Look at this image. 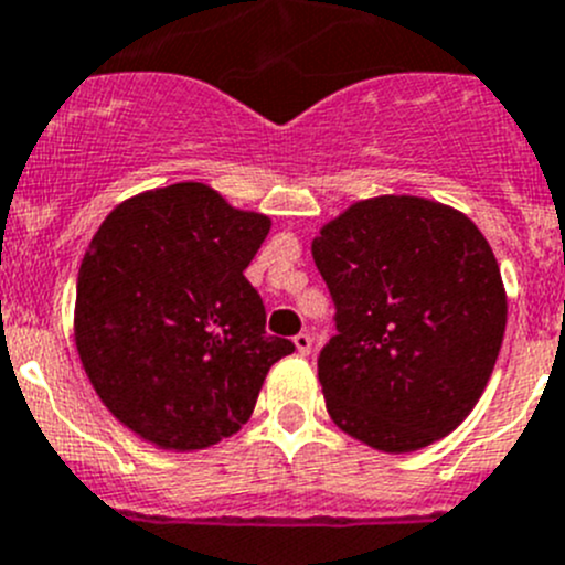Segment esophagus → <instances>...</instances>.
I'll list each match as a JSON object with an SVG mask.
<instances>
[{"mask_svg": "<svg viewBox=\"0 0 565 565\" xmlns=\"http://www.w3.org/2000/svg\"><path fill=\"white\" fill-rule=\"evenodd\" d=\"M295 342V348H298V353L300 355H309L311 353V344H315V339H311V333H298V337L292 339Z\"/></svg>", "mask_w": 565, "mask_h": 565, "instance_id": "34e87169", "label": "esophagus"}]
</instances>
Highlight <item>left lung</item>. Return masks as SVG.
I'll return each instance as SVG.
<instances>
[{
    "label": "left lung",
    "mask_w": 565,
    "mask_h": 565,
    "mask_svg": "<svg viewBox=\"0 0 565 565\" xmlns=\"http://www.w3.org/2000/svg\"><path fill=\"white\" fill-rule=\"evenodd\" d=\"M311 256L337 309L317 355L331 419L383 452L456 430L494 372L508 320L478 226L436 201L381 195L322 226Z\"/></svg>",
    "instance_id": "8db88e82"
}]
</instances>
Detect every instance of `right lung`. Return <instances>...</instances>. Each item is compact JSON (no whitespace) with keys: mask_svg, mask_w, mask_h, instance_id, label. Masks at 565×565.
Masks as SVG:
<instances>
[{"mask_svg":"<svg viewBox=\"0 0 565 565\" xmlns=\"http://www.w3.org/2000/svg\"><path fill=\"white\" fill-rule=\"evenodd\" d=\"M270 217L199 182L124 201L76 278L74 337L102 403L162 450H204L243 428L267 370L295 344L267 337L245 267Z\"/></svg>","mask_w":565,"mask_h":565,"instance_id":"add662e5","label":"right lung"}]
</instances>
